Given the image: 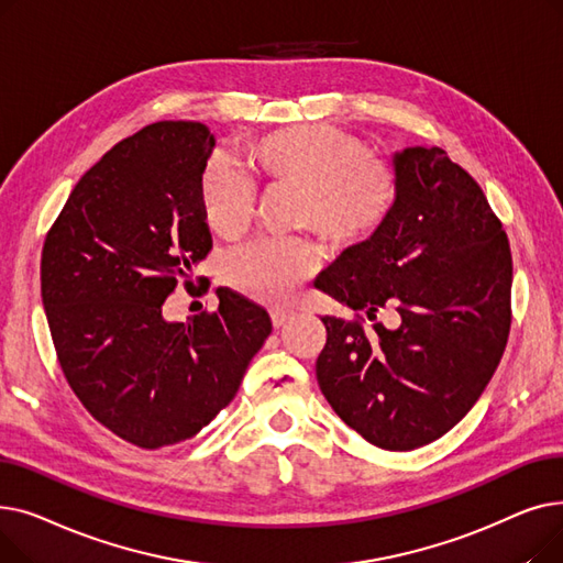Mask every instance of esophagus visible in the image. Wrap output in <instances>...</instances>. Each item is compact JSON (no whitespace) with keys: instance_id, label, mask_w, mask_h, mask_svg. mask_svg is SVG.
I'll use <instances>...</instances> for the list:
<instances>
[{"instance_id":"obj_1","label":"esophagus","mask_w":563,"mask_h":563,"mask_svg":"<svg viewBox=\"0 0 563 563\" xmlns=\"http://www.w3.org/2000/svg\"><path fill=\"white\" fill-rule=\"evenodd\" d=\"M291 317H294V314L287 312V310H272V323H274V329L285 327V323H287Z\"/></svg>"}]
</instances>
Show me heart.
I'll list each match as a JSON object with an SVG mask.
<instances>
[{
    "label": "heart",
    "mask_w": 563,
    "mask_h": 563,
    "mask_svg": "<svg viewBox=\"0 0 563 563\" xmlns=\"http://www.w3.org/2000/svg\"><path fill=\"white\" fill-rule=\"evenodd\" d=\"M251 162L264 180L299 189L301 223L338 246H356L386 225L399 196L390 164L349 132L308 123L276 130L251 145ZM255 187L228 157H214L200 177L202 221L223 240L240 236L253 217ZM321 251L308 240H255L225 264V280L246 297L280 306L314 276Z\"/></svg>",
    "instance_id": "heart-1"
}]
</instances>
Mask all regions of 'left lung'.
Wrapping results in <instances>:
<instances>
[{"label":"left lung","mask_w":563,"mask_h":563,"mask_svg":"<svg viewBox=\"0 0 563 563\" xmlns=\"http://www.w3.org/2000/svg\"><path fill=\"white\" fill-rule=\"evenodd\" d=\"M395 210L349 246L317 289L363 310L399 312L395 329L321 317L317 380L338 416L372 445L408 452L475 406L511 327V251L482 187L442 147L393 155Z\"/></svg>","instance_id":"1"}]
</instances>
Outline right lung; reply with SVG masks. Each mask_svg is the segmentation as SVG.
Here are the masks:
<instances>
[{
	"mask_svg": "<svg viewBox=\"0 0 563 563\" xmlns=\"http://www.w3.org/2000/svg\"><path fill=\"white\" fill-rule=\"evenodd\" d=\"M214 143L191 121L115 143L79 177L43 246L41 297L70 388L143 450L210 424L272 333L264 308L223 287L217 312L164 317L177 280L212 249L200 177Z\"/></svg>",
	"mask_w": 563,
	"mask_h": 563,
	"instance_id": "add662e5",
	"label": "right lung"
}]
</instances>
